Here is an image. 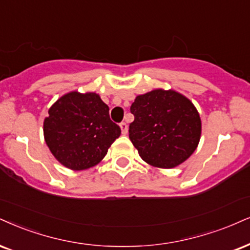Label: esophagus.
I'll list each match as a JSON object with an SVG mask.
<instances>
[{"label":"esophagus","instance_id":"esophagus-1","mask_svg":"<svg viewBox=\"0 0 250 250\" xmlns=\"http://www.w3.org/2000/svg\"><path fill=\"white\" fill-rule=\"evenodd\" d=\"M120 130H122V133L123 134H126L127 133V131H128V127H127V125H126V123H120Z\"/></svg>","mask_w":250,"mask_h":250}]
</instances>
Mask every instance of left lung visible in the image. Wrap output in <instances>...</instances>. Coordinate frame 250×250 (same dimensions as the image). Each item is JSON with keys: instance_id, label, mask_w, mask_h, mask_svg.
I'll list each match as a JSON object with an SVG mask.
<instances>
[{"instance_id": "left-lung-1", "label": "left lung", "mask_w": 250, "mask_h": 250, "mask_svg": "<svg viewBox=\"0 0 250 250\" xmlns=\"http://www.w3.org/2000/svg\"><path fill=\"white\" fill-rule=\"evenodd\" d=\"M134 120L128 137L145 162L174 168L190 158L198 146L202 123L197 109L174 90L155 89L139 95L131 105Z\"/></svg>"}]
</instances>
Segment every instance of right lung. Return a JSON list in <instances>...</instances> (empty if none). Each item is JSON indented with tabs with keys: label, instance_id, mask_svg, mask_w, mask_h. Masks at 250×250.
I'll list each match as a JSON object with an SVG mask.
<instances>
[{
	"label": "right lung",
	"instance_id": "add662e5",
	"mask_svg": "<svg viewBox=\"0 0 250 250\" xmlns=\"http://www.w3.org/2000/svg\"><path fill=\"white\" fill-rule=\"evenodd\" d=\"M120 132L110 119L109 106L95 92L63 95L44 120L46 145L61 165L73 170L101 162Z\"/></svg>",
	"mask_w": 250,
	"mask_h": 250
}]
</instances>
